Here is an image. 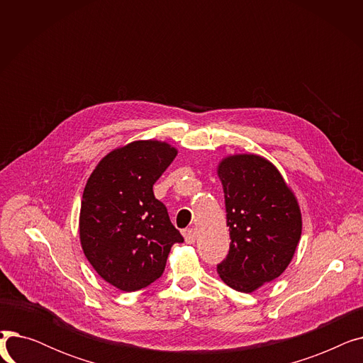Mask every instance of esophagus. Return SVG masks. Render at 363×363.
<instances>
[{
  "mask_svg": "<svg viewBox=\"0 0 363 363\" xmlns=\"http://www.w3.org/2000/svg\"><path fill=\"white\" fill-rule=\"evenodd\" d=\"M184 238L188 244H194L196 238H197V233L196 230H193V228H188V230L184 231Z\"/></svg>",
  "mask_w": 363,
  "mask_h": 363,
  "instance_id": "1",
  "label": "esophagus"
}]
</instances>
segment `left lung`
Returning a JSON list of instances; mask_svg holds the SVG:
<instances>
[{
  "mask_svg": "<svg viewBox=\"0 0 363 363\" xmlns=\"http://www.w3.org/2000/svg\"><path fill=\"white\" fill-rule=\"evenodd\" d=\"M230 226V252L218 274L231 289L252 293L290 264L301 235L298 203L278 169L256 155L219 163Z\"/></svg>",
  "mask_w": 363,
  "mask_h": 363,
  "instance_id": "left-lung-1",
  "label": "left lung"
}]
</instances>
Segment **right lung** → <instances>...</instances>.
<instances>
[{
	"label": "right lung",
	"mask_w": 363,
	"mask_h": 363,
	"mask_svg": "<svg viewBox=\"0 0 363 363\" xmlns=\"http://www.w3.org/2000/svg\"><path fill=\"white\" fill-rule=\"evenodd\" d=\"M177 157L160 141H133L113 150L91 174L82 196L79 237L97 274L122 291L159 279L170 247L184 238L152 185Z\"/></svg>",
	"instance_id": "obj_1"
}]
</instances>
